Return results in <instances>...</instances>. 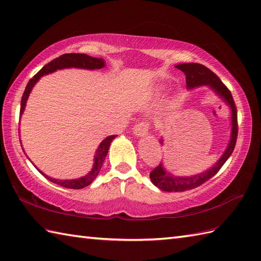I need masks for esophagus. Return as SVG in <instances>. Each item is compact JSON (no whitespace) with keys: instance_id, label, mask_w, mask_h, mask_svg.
Instances as JSON below:
<instances>
[{"instance_id":"1","label":"esophagus","mask_w":261,"mask_h":261,"mask_svg":"<svg viewBox=\"0 0 261 261\" xmlns=\"http://www.w3.org/2000/svg\"><path fill=\"white\" fill-rule=\"evenodd\" d=\"M149 127H150V122L141 121L135 125L134 134L137 136H146L149 131Z\"/></svg>"}]
</instances>
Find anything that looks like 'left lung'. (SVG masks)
I'll return each mask as SVG.
<instances>
[{
	"label": "left lung",
	"mask_w": 261,
	"mask_h": 261,
	"mask_svg": "<svg viewBox=\"0 0 261 261\" xmlns=\"http://www.w3.org/2000/svg\"><path fill=\"white\" fill-rule=\"evenodd\" d=\"M176 68H178L186 75L187 88L207 85L228 103L232 111V131L231 140L229 142L228 148H226V150L223 153V156L220 158L214 167L204 171L202 174L192 177H175L168 174L164 169L162 164H159L156 168H153V170L150 173V179L153 185H156L164 192H184L187 190H193V188L201 186L205 181L212 178L215 174H218V171L222 168L224 163L229 159L231 153L233 152L238 138V111L236 103L233 101V97H232L230 90L223 84L218 75H215L212 70L205 67L204 65L196 63L179 64L176 65Z\"/></svg>",
	"instance_id": "obj_1"
}]
</instances>
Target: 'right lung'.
<instances>
[{
    "label": "right lung",
    "mask_w": 261,
    "mask_h": 261,
    "mask_svg": "<svg viewBox=\"0 0 261 261\" xmlns=\"http://www.w3.org/2000/svg\"><path fill=\"white\" fill-rule=\"evenodd\" d=\"M104 65H105L104 59L94 58V57L88 56V55H85V54H64V55H62V56L55 58L54 60H51L50 63H48L47 65L43 66V67L39 70L38 73L33 76L32 79L29 81V83L27 84V87L23 92V95H22V98H21L20 115L23 113L28 96H29L33 85L36 84L41 76L47 75L49 73H53V71L57 70V69H62V68L76 67V68H86V69H99V68L104 67ZM114 138H115V136H110L108 138H105V139L101 143H99V146H98L96 153H95V160H94V166H93L92 170L84 177H82V178L69 179V180H59V179L51 178V177H49V176L43 174L42 171H40L39 169L38 170L40 171V173L45 176L47 179L55 182V184L66 187V188L81 190V188H84V187L90 185L91 182L96 178V176L99 173V169H101L102 165L104 163L105 157H107V154H108L111 141H112Z\"/></svg>",
    "instance_id": "obj_1"
}]
</instances>
